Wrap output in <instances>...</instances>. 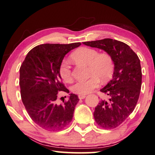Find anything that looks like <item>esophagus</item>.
I'll list each match as a JSON object with an SVG mask.
<instances>
[{"mask_svg":"<svg viewBox=\"0 0 155 155\" xmlns=\"http://www.w3.org/2000/svg\"><path fill=\"white\" fill-rule=\"evenodd\" d=\"M86 95H78V98L80 100H82V99H84L85 97H86Z\"/></svg>","mask_w":155,"mask_h":155,"instance_id":"1","label":"esophagus"}]
</instances>
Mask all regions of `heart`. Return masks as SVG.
Masks as SVG:
<instances>
[{
	"label": "heart",
	"mask_w": 155,
	"mask_h": 155,
	"mask_svg": "<svg viewBox=\"0 0 155 155\" xmlns=\"http://www.w3.org/2000/svg\"><path fill=\"white\" fill-rule=\"evenodd\" d=\"M74 62L89 67V74L92 76L87 80L78 81L71 87L74 93L85 95L99 86V79L106 81L112 77L114 70V62L108 53H99L91 48L83 47L77 49L71 54ZM61 77L65 82L72 80L71 67L67 62H63L60 69Z\"/></svg>",
	"instance_id": "b5f03b06"
}]
</instances>
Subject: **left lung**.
Instances as JSON below:
<instances>
[{"label":"left lung","mask_w":155,"mask_h":155,"mask_svg":"<svg viewBox=\"0 0 155 155\" xmlns=\"http://www.w3.org/2000/svg\"><path fill=\"white\" fill-rule=\"evenodd\" d=\"M84 45L102 49L112 58V79L100 91L108 96L95 107L97 125L105 129L119 126L133 112L138 102L142 84V71L138 55L127 44L112 38L87 41Z\"/></svg>","instance_id":"1"}]
</instances>
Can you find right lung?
I'll return each instance as SVG.
<instances>
[{
  "label": "right lung",
  "mask_w": 155,
  "mask_h": 155,
  "mask_svg": "<svg viewBox=\"0 0 155 155\" xmlns=\"http://www.w3.org/2000/svg\"><path fill=\"white\" fill-rule=\"evenodd\" d=\"M81 44H42L31 49L19 69L21 100L32 120L47 130H60L69 124L77 95L71 93L62 104H57L59 91L69 93L60 74L65 55Z\"/></svg>",
  "instance_id": "add662e5"
}]
</instances>
